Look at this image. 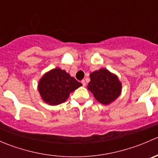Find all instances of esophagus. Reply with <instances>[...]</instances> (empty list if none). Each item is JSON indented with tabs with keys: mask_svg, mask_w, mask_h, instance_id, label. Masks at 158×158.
<instances>
[{
	"mask_svg": "<svg viewBox=\"0 0 158 158\" xmlns=\"http://www.w3.org/2000/svg\"><path fill=\"white\" fill-rule=\"evenodd\" d=\"M81 82H82V85H83V86H85V81L84 80V79H83V80L81 81Z\"/></svg>",
	"mask_w": 158,
	"mask_h": 158,
	"instance_id": "esophagus-1",
	"label": "esophagus"
}]
</instances>
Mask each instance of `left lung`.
<instances>
[{"mask_svg":"<svg viewBox=\"0 0 158 158\" xmlns=\"http://www.w3.org/2000/svg\"><path fill=\"white\" fill-rule=\"evenodd\" d=\"M90 82L87 88L98 102L109 105L122 92V83L116 75L106 69H100L90 74Z\"/></svg>","mask_w":158,"mask_h":158,"instance_id":"1","label":"left lung"}]
</instances>
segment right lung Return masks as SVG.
<instances>
[{
	"mask_svg": "<svg viewBox=\"0 0 158 158\" xmlns=\"http://www.w3.org/2000/svg\"><path fill=\"white\" fill-rule=\"evenodd\" d=\"M81 85L82 83L65 70L55 68L45 73L40 79L38 90L46 103L50 106H57L66 102L69 94Z\"/></svg>",
	"mask_w": 158,
	"mask_h": 158,
	"instance_id": "add662e5",
	"label": "right lung"
}]
</instances>
